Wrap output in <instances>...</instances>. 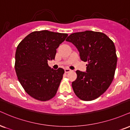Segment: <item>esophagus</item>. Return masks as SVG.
<instances>
[{
    "label": "esophagus",
    "instance_id": "34e87169",
    "mask_svg": "<svg viewBox=\"0 0 130 130\" xmlns=\"http://www.w3.org/2000/svg\"><path fill=\"white\" fill-rule=\"evenodd\" d=\"M71 71V70H70V69H69V68H65V72L66 73H69V72H70Z\"/></svg>",
    "mask_w": 130,
    "mask_h": 130
}]
</instances>
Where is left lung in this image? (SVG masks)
<instances>
[{"label": "left lung", "mask_w": 130, "mask_h": 130, "mask_svg": "<svg viewBox=\"0 0 130 130\" xmlns=\"http://www.w3.org/2000/svg\"><path fill=\"white\" fill-rule=\"evenodd\" d=\"M66 41L77 48L80 59L87 64V71L77 70V79L72 82L75 94L83 101L99 98L110 87L117 65L113 42L101 32L85 31L73 33Z\"/></svg>", "instance_id": "left-lung-1"}]
</instances>
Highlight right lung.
<instances>
[{
	"label": "right lung",
	"mask_w": 130,
	"mask_h": 130,
	"mask_svg": "<svg viewBox=\"0 0 130 130\" xmlns=\"http://www.w3.org/2000/svg\"><path fill=\"white\" fill-rule=\"evenodd\" d=\"M68 34L48 30L31 32L20 42L15 54V70L25 91L34 99L46 101L56 95L64 70H54L48 61Z\"/></svg>",
	"instance_id": "1"
}]
</instances>
